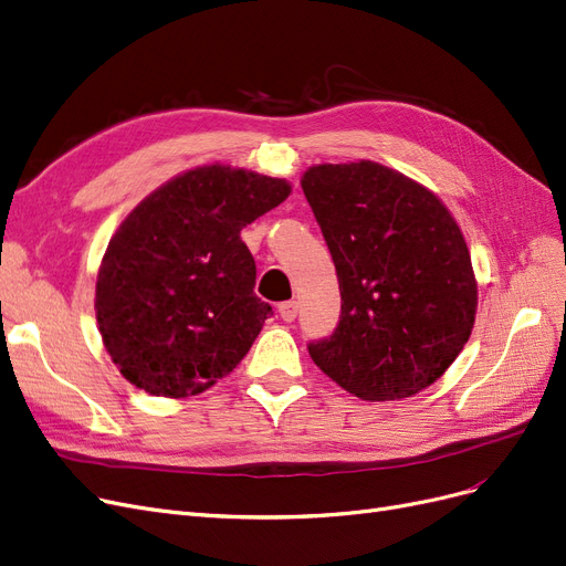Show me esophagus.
<instances>
[{"mask_svg": "<svg viewBox=\"0 0 566 566\" xmlns=\"http://www.w3.org/2000/svg\"><path fill=\"white\" fill-rule=\"evenodd\" d=\"M297 311H300L297 302H283V304H279V316H281L285 323L295 321V318H297Z\"/></svg>", "mask_w": 566, "mask_h": 566, "instance_id": "34e87169", "label": "esophagus"}]
</instances>
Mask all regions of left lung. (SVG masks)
Returning <instances> with one entry per match:
<instances>
[{
  "mask_svg": "<svg viewBox=\"0 0 566 566\" xmlns=\"http://www.w3.org/2000/svg\"><path fill=\"white\" fill-rule=\"evenodd\" d=\"M300 182L342 292L335 335L308 356L360 400L412 398L457 360L478 314L454 216L431 189L367 159L311 166Z\"/></svg>",
  "mask_w": 566,
  "mask_h": 566,
  "instance_id": "obj_1",
  "label": "left lung"
}]
</instances>
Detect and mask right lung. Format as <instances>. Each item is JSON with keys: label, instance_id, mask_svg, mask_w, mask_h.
I'll return each mask as SVG.
<instances>
[{"label": "right lung", "instance_id": "add662e5", "mask_svg": "<svg viewBox=\"0 0 566 566\" xmlns=\"http://www.w3.org/2000/svg\"><path fill=\"white\" fill-rule=\"evenodd\" d=\"M292 185L203 164L135 206L107 243L95 318L112 363L140 391L203 394L250 350L271 314L241 229L283 203Z\"/></svg>", "mask_w": 566, "mask_h": 566}]
</instances>
